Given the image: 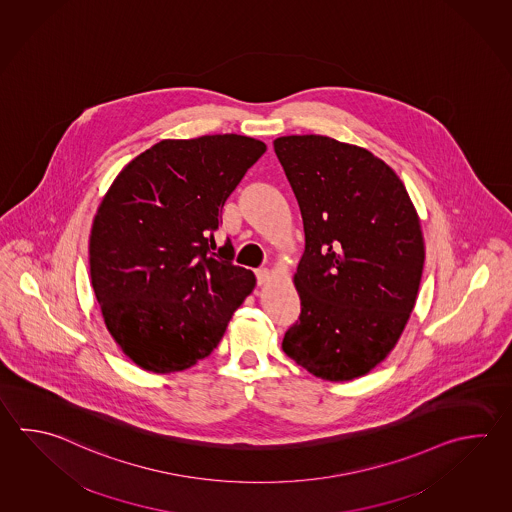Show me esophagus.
Returning a JSON list of instances; mask_svg holds the SVG:
<instances>
[{
    "label": "esophagus",
    "mask_w": 512,
    "mask_h": 512,
    "mask_svg": "<svg viewBox=\"0 0 512 512\" xmlns=\"http://www.w3.org/2000/svg\"><path fill=\"white\" fill-rule=\"evenodd\" d=\"M255 275H257V282H259V284H266V282L272 279V272H270L268 268H261V270H257Z\"/></svg>",
    "instance_id": "1"
}]
</instances>
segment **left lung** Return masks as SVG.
<instances>
[{
	"label": "left lung",
	"mask_w": 512,
	"mask_h": 512,
	"mask_svg": "<svg viewBox=\"0 0 512 512\" xmlns=\"http://www.w3.org/2000/svg\"><path fill=\"white\" fill-rule=\"evenodd\" d=\"M275 155L299 202V321L282 350L326 381L365 376L392 352L418 297L425 242L394 169L330 136H281Z\"/></svg>",
	"instance_id": "8db88e82"
}]
</instances>
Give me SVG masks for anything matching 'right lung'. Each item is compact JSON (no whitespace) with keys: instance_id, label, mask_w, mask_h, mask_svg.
<instances>
[{"instance_id":"1","label":"right lung","mask_w":512,"mask_h":512,"mask_svg":"<svg viewBox=\"0 0 512 512\" xmlns=\"http://www.w3.org/2000/svg\"><path fill=\"white\" fill-rule=\"evenodd\" d=\"M250 136L162 140L105 193L89 237L94 295L122 352L147 372L197 365L255 288L215 231L231 191L264 155Z\"/></svg>"}]
</instances>
